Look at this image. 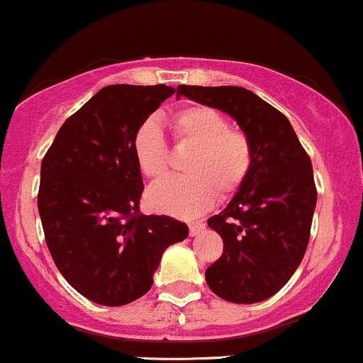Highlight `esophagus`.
<instances>
[{"label": "esophagus", "instance_id": "esophagus-1", "mask_svg": "<svg viewBox=\"0 0 363 363\" xmlns=\"http://www.w3.org/2000/svg\"><path fill=\"white\" fill-rule=\"evenodd\" d=\"M205 228V223H202V221H195V223H189V235L191 237H195V235H199L200 232H202V230Z\"/></svg>", "mask_w": 363, "mask_h": 363}]
</instances>
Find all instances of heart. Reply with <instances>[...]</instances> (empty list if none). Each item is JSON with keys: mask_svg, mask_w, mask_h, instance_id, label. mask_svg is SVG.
Instances as JSON below:
<instances>
[{"mask_svg": "<svg viewBox=\"0 0 363 363\" xmlns=\"http://www.w3.org/2000/svg\"><path fill=\"white\" fill-rule=\"evenodd\" d=\"M177 145L193 147L186 160L188 175L163 182L149 191V203L177 218H195L214 203L230 199L247 181L255 161L250 135L230 126L225 113L205 105L179 108L168 119ZM131 151L140 174L163 181L170 170L167 142L152 119L142 121L131 137Z\"/></svg>", "mask_w": 363, "mask_h": 363, "instance_id": "heart-1", "label": "heart"}]
</instances>
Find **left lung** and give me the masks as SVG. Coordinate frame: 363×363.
I'll list each match as a JSON object with an SVG mask.
<instances>
[{"instance_id": "1", "label": "left lung", "mask_w": 363, "mask_h": 363, "mask_svg": "<svg viewBox=\"0 0 363 363\" xmlns=\"http://www.w3.org/2000/svg\"><path fill=\"white\" fill-rule=\"evenodd\" d=\"M177 94L228 112L250 135V177L207 221L221 235L223 255L205 279L228 302H262L290 281L309 244L318 200L309 155L286 116L250 89L181 84Z\"/></svg>"}]
</instances>
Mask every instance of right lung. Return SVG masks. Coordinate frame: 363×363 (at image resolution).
I'll return each mask as SVG.
<instances>
[{
    "label": "right lung",
    "mask_w": 363,
    "mask_h": 363,
    "mask_svg": "<svg viewBox=\"0 0 363 363\" xmlns=\"http://www.w3.org/2000/svg\"><path fill=\"white\" fill-rule=\"evenodd\" d=\"M174 87L116 84L65 121L40 170L38 212L65 279L93 302L124 306L147 294L163 251L186 223L140 212L144 191L131 137Z\"/></svg>",
    "instance_id": "right-lung-1"
}]
</instances>
